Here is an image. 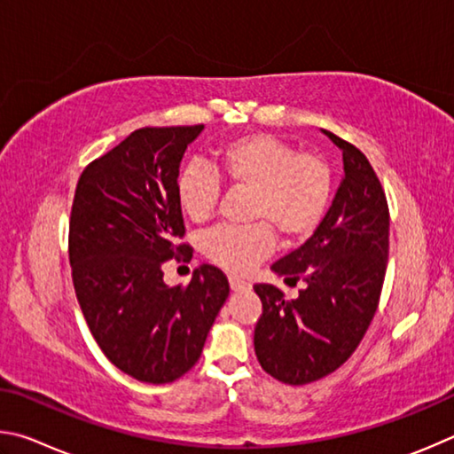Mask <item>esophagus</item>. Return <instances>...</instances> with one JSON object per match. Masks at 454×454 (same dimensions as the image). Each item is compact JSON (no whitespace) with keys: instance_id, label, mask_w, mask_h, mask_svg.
<instances>
[{"instance_id":"esophagus-1","label":"esophagus","mask_w":454,"mask_h":454,"mask_svg":"<svg viewBox=\"0 0 454 454\" xmlns=\"http://www.w3.org/2000/svg\"><path fill=\"white\" fill-rule=\"evenodd\" d=\"M229 285H231V291H235V293L251 289V283L239 279V277H229Z\"/></svg>"}]
</instances>
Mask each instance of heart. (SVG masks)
<instances>
[{"label": "heart", "mask_w": 454, "mask_h": 454, "mask_svg": "<svg viewBox=\"0 0 454 454\" xmlns=\"http://www.w3.org/2000/svg\"><path fill=\"white\" fill-rule=\"evenodd\" d=\"M215 173L231 189L247 191L251 227H221L205 237L203 253L231 273H247L273 249V231L283 239L311 235L333 195V173L319 155L297 153L289 143L267 133H249L215 151ZM213 173L195 167L175 181L181 211L203 223L217 209L221 185Z\"/></svg>", "instance_id": "1"}]
</instances>
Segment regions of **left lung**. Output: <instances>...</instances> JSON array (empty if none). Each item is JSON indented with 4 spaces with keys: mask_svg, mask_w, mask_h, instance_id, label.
<instances>
[{
    "mask_svg": "<svg viewBox=\"0 0 454 454\" xmlns=\"http://www.w3.org/2000/svg\"><path fill=\"white\" fill-rule=\"evenodd\" d=\"M323 133L343 151L345 177L315 233L271 267L287 283L305 281V289L287 301L275 285L253 287L263 303L255 355L263 371L285 385L327 377L355 353L375 317L387 271L383 185L353 143Z\"/></svg>",
    "mask_w": 454,
    "mask_h": 454,
    "instance_id": "8db88e82",
    "label": "left lung"
}]
</instances>
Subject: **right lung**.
<instances>
[{
	"mask_svg": "<svg viewBox=\"0 0 454 454\" xmlns=\"http://www.w3.org/2000/svg\"><path fill=\"white\" fill-rule=\"evenodd\" d=\"M203 125L143 127L85 167L69 219L75 295L103 355L141 383H173L201 356L229 297L221 269L201 265L167 287V261H189L175 195L183 153Z\"/></svg>",
	"mask_w": 454,
	"mask_h": 454,
	"instance_id": "right-lung-1",
	"label": "right lung"
}]
</instances>
